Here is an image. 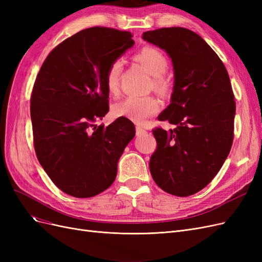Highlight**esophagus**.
Listing matches in <instances>:
<instances>
[{
  "instance_id": "1",
  "label": "esophagus",
  "mask_w": 262,
  "mask_h": 262,
  "mask_svg": "<svg viewBox=\"0 0 262 262\" xmlns=\"http://www.w3.org/2000/svg\"><path fill=\"white\" fill-rule=\"evenodd\" d=\"M136 130H137V136H138V137H141V136H144V134H146V133H147V131H146L145 129H143V128H142V126H140V125H137V128H136Z\"/></svg>"
}]
</instances>
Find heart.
Instances as JSON below:
<instances>
[{
    "mask_svg": "<svg viewBox=\"0 0 262 262\" xmlns=\"http://www.w3.org/2000/svg\"><path fill=\"white\" fill-rule=\"evenodd\" d=\"M136 60L140 62L147 72L154 77H161L168 68L167 59L156 48L147 47L142 49ZM122 70L121 61H115L109 67L106 74V89L110 94H116L119 89V75ZM160 105L155 98L130 96L114 106V114L117 117H124L137 123H144L149 117L155 115Z\"/></svg>",
    "mask_w": 262,
    "mask_h": 262,
    "instance_id": "b5f03b06",
    "label": "heart"
}]
</instances>
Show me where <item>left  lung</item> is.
<instances>
[{
    "label": "left lung",
    "mask_w": 262,
    "mask_h": 262,
    "mask_svg": "<svg viewBox=\"0 0 262 262\" xmlns=\"http://www.w3.org/2000/svg\"><path fill=\"white\" fill-rule=\"evenodd\" d=\"M142 38L165 50L173 67L170 104L158 120L176 128L153 130L157 148L149 171L164 191L191 195L210 184L231 150L236 112L231 81L219 55L192 30L161 28Z\"/></svg>",
    "instance_id": "left-lung-1"
}]
</instances>
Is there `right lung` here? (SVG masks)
I'll return each instance as SVG.
<instances>
[{
    "mask_svg": "<svg viewBox=\"0 0 262 262\" xmlns=\"http://www.w3.org/2000/svg\"><path fill=\"white\" fill-rule=\"evenodd\" d=\"M133 45L129 31L87 28L55 47L37 75L30 101L36 155L67 194L91 198L112 186L136 136L124 117L94 124L109 112L107 71Z\"/></svg>",
    "mask_w": 262,
    "mask_h": 262,
    "instance_id": "add662e5",
    "label": "right lung"
}]
</instances>
